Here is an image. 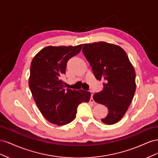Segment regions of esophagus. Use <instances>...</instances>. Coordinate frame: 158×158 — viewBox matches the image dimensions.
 <instances>
[{"label":"esophagus","mask_w":158,"mask_h":158,"mask_svg":"<svg viewBox=\"0 0 158 158\" xmlns=\"http://www.w3.org/2000/svg\"><path fill=\"white\" fill-rule=\"evenodd\" d=\"M90 93H91V98H90V99H89V102H90L91 103H95L94 100L93 98H92L93 95H94V92H92V91H90Z\"/></svg>","instance_id":"34e87169"}]
</instances>
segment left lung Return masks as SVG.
I'll return each mask as SVG.
<instances>
[{
  "instance_id": "8db88e82",
  "label": "left lung",
  "mask_w": 158,
  "mask_h": 158,
  "mask_svg": "<svg viewBox=\"0 0 158 158\" xmlns=\"http://www.w3.org/2000/svg\"><path fill=\"white\" fill-rule=\"evenodd\" d=\"M82 52L95 78L104 82L103 90L93 96L95 102L107 107V115L102 121L113 125L125 115L135 95V69L126 52L117 45L103 41L84 44Z\"/></svg>"
}]
</instances>
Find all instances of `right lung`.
<instances>
[{
	"mask_svg": "<svg viewBox=\"0 0 158 158\" xmlns=\"http://www.w3.org/2000/svg\"><path fill=\"white\" fill-rule=\"evenodd\" d=\"M82 47V44L48 46L31 61L29 86L33 98L44 117L55 125H64L73 121L78 105L89 101V92L65 89L62 80L68 60L78 54Z\"/></svg>",
	"mask_w": 158,
	"mask_h": 158,
	"instance_id": "1",
	"label": "right lung"
}]
</instances>
